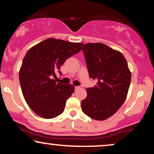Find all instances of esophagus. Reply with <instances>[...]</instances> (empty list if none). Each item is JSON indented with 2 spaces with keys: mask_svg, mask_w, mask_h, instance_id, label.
<instances>
[{
  "mask_svg": "<svg viewBox=\"0 0 154 154\" xmlns=\"http://www.w3.org/2000/svg\"><path fill=\"white\" fill-rule=\"evenodd\" d=\"M75 91H77V90L79 89V86H75Z\"/></svg>",
  "mask_w": 154,
  "mask_h": 154,
  "instance_id": "1",
  "label": "esophagus"
}]
</instances>
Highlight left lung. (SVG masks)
<instances>
[{
  "instance_id": "1",
  "label": "left lung",
  "mask_w": 154,
  "mask_h": 154,
  "mask_svg": "<svg viewBox=\"0 0 154 154\" xmlns=\"http://www.w3.org/2000/svg\"><path fill=\"white\" fill-rule=\"evenodd\" d=\"M90 77L97 85L88 88L81 102L84 114L105 120L124 103L131 81V72L122 53L103 43H87L82 48Z\"/></svg>"
}]
</instances>
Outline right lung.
Wrapping results in <instances>:
<instances>
[{
  "label": "right lung",
  "instance_id": "1",
  "mask_svg": "<svg viewBox=\"0 0 154 154\" xmlns=\"http://www.w3.org/2000/svg\"><path fill=\"white\" fill-rule=\"evenodd\" d=\"M82 45L48 38L27 51L19 70V82L26 103L38 116L52 119L64 111L75 86L57 82L56 73L61 75V65L82 50Z\"/></svg>",
  "mask_w": 154,
  "mask_h": 154
}]
</instances>
